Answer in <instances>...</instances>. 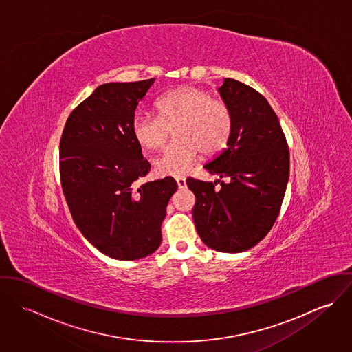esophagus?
Returning <instances> with one entry per match:
<instances>
[{
  "mask_svg": "<svg viewBox=\"0 0 352 352\" xmlns=\"http://www.w3.org/2000/svg\"><path fill=\"white\" fill-rule=\"evenodd\" d=\"M176 183H177V186H179V188H184L187 184H186V177H183V176H177L176 177Z\"/></svg>",
  "mask_w": 352,
  "mask_h": 352,
  "instance_id": "34e87169",
  "label": "esophagus"
}]
</instances>
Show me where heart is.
<instances>
[{"mask_svg": "<svg viewBox=\"0 0 352 352\" xmlns=\"http://www.w3.org/2000/svg\"><path fill=\"white\" fill-rule=\"evenodd\" d=\"M157 115L140 112L131 120L135 142L145 151H160L172 130L176 140L155 161L161 176H180L204 155L222 151L232 135L230 105L199 87L184 85L172 89L155 101Z\"/></svg>", "mask_w": 352, "mask_h": 352, "instance_id": "b5f03b06", "label": "heart"}]
</instances>
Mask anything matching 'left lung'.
Wrapping results in <instances>:
<instances>
[{
  "mask_svg": "<svg viewBox=\"0 0 352 352\" xmlns=\"http://www.w3.org/2000/svg\"><path fill=\"white\" fill-rule=\"evenodd\" d=\"M219 92L232 108L233 130L228 149L203 168L226 182H186L195 194L192 217L201 241L218 252L248 251L280 212L290 153L279 119L261 94L234 78H225Z\"/></svg>",
  "mask_w": 352,
  "mask_h": 352,
  "instance_id": "left-lung-1",
  "label": "left lung"
}]
</instances>
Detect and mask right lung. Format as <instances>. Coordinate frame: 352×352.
<instances>
[{"mask_svg":"<svg viewBox=\"0 0 352 352\" xmlns=\"http://www.w3.org/2000/svg\"><path fill=\"white\" fill-rule=\"evenodd\" d=\"M154 78L108 82L69 115L59 144V176L74 223L104 254L149 256L161 244V223L177 190L173 177L140 187L151 164L131 133L140 100Z\"/></svg>","mask_w":352,"mask_h":352,"instance_id":"obj_1","label":"right lung"}]
</instances>
